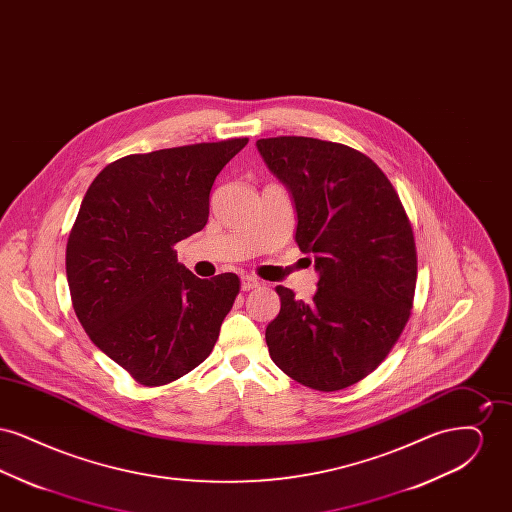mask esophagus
Returning <instances> with one entry per match:
<instances>
[{"label":"esophagus","mask_w":512,"mask_h":512,"mask_svg":"<svg viewBox=\"0 0 512 512\" xmlns=\"http://www.w3.org/2000/svg\"><path fill=\"white\" fill-rule=\"evenodd\" d=\"M259 286H261V282H259L255 276H244V278H242V290H244V292H249V290L259 288Z\"/></svg>","instance_id":"esophagus-1"}]
</instances>
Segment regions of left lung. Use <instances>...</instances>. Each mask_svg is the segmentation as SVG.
<instances>
[{"mask_svg": "<svg viewBox=\"0 0 512 512\" xmlns=\"http://www.w3.org/2000/svg\"><path fill=\"white\" fill-rule=\"evenodd\" d=\"M292 195L295 242L313 253L311 301L278 286L268 353L295 382L318 391L363 380L390 353L413 307V228L388 176L357 149L303 136L257 140Z\"/></svg>", "mask_w": 512, "mask_h": 512, "instance_id": "8db88e82", "label": "left lung"}]
</instances>
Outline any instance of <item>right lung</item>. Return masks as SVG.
Segmentation results:
<instances>
[{
	"label": "right lung",
	"instance_id": "obj_1",
	"mask_svg": "<svg viewBox=\"0 0 512 512\" xmlns=\"http://www.w3.org/2000/svg\"><path fill=\"white\" fill-rule=\"evenodd\" d=\"M247 138L159 149L107 165L90 184L67 242L74 313L90 340L142 386L201 365L240 292L224 272L201 280L174 245L203 230L209 194Z\"/></svg>",
	"mask_w": 512,
	"mask_h": 512
}]
</instances>
